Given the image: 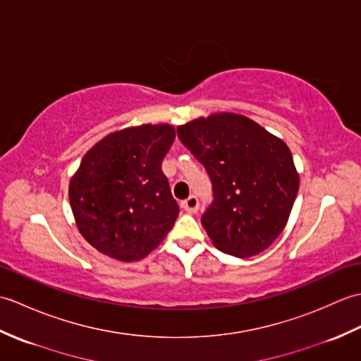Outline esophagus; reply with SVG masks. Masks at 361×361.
<instances>
[{"label":"esophagus","mask_w":361,"mask_h":361,"mask_svg":"<svg viewBox=\"0 0 361 361\" xmlns=\"http://www.w3.org/2000/svg\"><path fill=\"white\" fill-rule=\"evenodd\" d=\"M183 208H185V211H188L189 214L197 212V209H198V198L194 197V195L186 198V200L183 202Z\"/></svg>","instance_id":"esophagus-1"}]
</instances>
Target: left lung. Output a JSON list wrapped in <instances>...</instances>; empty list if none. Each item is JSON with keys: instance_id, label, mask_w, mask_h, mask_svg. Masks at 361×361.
I'll list each match as a JSON object with an SVG mask.
<instances>
[{"instance_id": "8db88e82", "label": "left lung", "mask_w": 361, "mask_h": 361, "mask_svg": "<svg viewBox=\"0 0 361 361\" xmlns=\"http://www.w3.org/2000/svg\"><path fill=\"white\" fill-rule=\"evenodd\" d=\"M211 176L214 202L202 225L214 247L235 257L267 250L286 228L299 189L281 137L237 113H212L176 128Z\"/></svg>"}]
</instances>
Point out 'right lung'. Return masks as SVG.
I'll use <instances>...</instances> for the list:
<instances>
[{"instance_id":"obj_1","label":"right lung","mask_w":361,"mask_h":361,"mask_svg":"<svg viewBox=\"0 0 361 361\" xmlns=\"http://www.w3.org/2000/svg\"><path fill=\"white\" fill-rule=\"evenodd\" d=\"M175 140L171 124H142L106 135L70 181V204L91 247L122 262L149 255L171 231L180 208L161 163Z\"/></svg>"}]
</instances>
